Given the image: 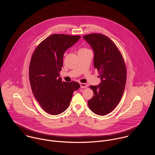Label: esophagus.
I'll return each instance as SVG.
<instances>
[{
	"label": "esophagus",
	"mask_w": 155,
	"mask_h": 155,
	"mask_svg": "<svg viewBox=\"0 0 155 155\" xmlns=\"http://www.w3.org/2000/svg\"><path fill=\"white\" fill-rule=\"evenodd\" d=\"M80 85L82 88H86L88 87V85L87 84H84V83H81Z\"/></svg>",
	"instance_id": "obj_1"
}]
</instances>
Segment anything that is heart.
Instances as JSON below:
<instances>
[{"label": "heart", "instance_id": "heart-1", "mask_svg": "<svg viewBox=\"0 0 155 155\" xmlns=\"http://www.w3.org/2000/svg\"><path fill=\"white\" fill-rule=\"evenodd\" d=\"M84 49H87L86 48H82V49H81L80 50H84Z\"/></svg>", "mask_w": 155, "mask_h": 155}]
</instances>
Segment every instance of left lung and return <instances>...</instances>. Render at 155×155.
<instances>
[{
  "instance_id": "1",
  "label": "left lung",
  "mask_w": 155,
  "mask_h": 155,
  "mask_svg": "<svg viewBox=\"0 0 155 155\" xmlns=\"http://www.w3.org/2000/svg\"><path fill=\"white\" fill-rule=\"evenodd\" d=\"M83 38L94 51V66L101 81L100 85L89 87L94 95L88 101L89 107L95 114L104 116L113 110L122 98L127 67L120 51L107 36L92 33Z\"/></svg>"
}]
</instances>
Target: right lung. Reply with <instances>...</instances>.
<instances>
[{
    "label": "right lung",
    "instance_id": "add662e5",
    "mask_svg": "<svg viewBox=\"0 0 155 155\" xmlns=\"http://www.w3.org/2000/svg\"><path fill=\"white\" fill-rule=\"evenodd\" d=\"M81 36L54 34L35 49L30 63L29 80L33 94L46 113L59 114L68 108L73 92L80 88L78 82L62 81L60 71L67 49Z\"/></svg>",
    "mask_w": 155,
    "mask_h": 155
}]
</instances>
